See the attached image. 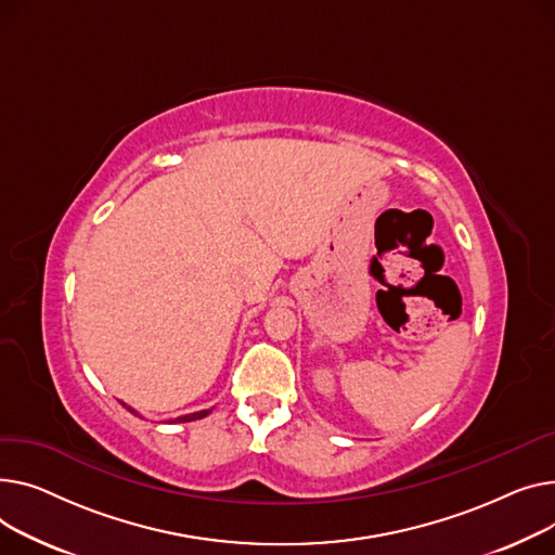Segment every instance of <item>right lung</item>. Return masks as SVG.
<instances>
[{"label": "right lung", "instance_id": "right-lung-1", "mask_svg": "<svg viewBox=\"0 0 555 555\" xmlns=\"http://www.w3.org/2000/svg\"><path fill=\"white\" fill-rule=\"evenodd\" d=\"M122 408H127L129 412L132 414H139L134 408H129V405H125L122 403ZM210 414V410H202V412H192V414H183V416H177V418H172L170 423H188V421H197V418H204V416H208Z\"/></svg>", "mask_w": 555, "mask_h": 555}]
</instances>
